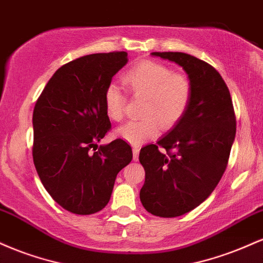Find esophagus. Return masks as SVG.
Returning <instances> with one entry per match:
<instances>
[{
    "instance_id": "esophagus-1",
    "label": "esophagus",
    "mask_w": 263,
    "mask_h": 263,
    "mask_svg": "<svg viewBox=\"0 0 263 263\" xmlns=\"http://www.w3.org/2000/svg\"><path fill=\"white\" fill-rule=\"evenodd\" d=\"M132 153H134V161H137L138 155H140V148L138 147H134L132 148Z\"/></svg>"
}]
</instances>
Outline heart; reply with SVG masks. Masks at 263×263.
Listing matches in <instances>:
<instances>
[{"instance_id": "1", "label": "heart", "mask_w": 263, "mask_h": 263, "mask_svg": "<svg viewBox=\"0 0 263 263\" xmlns=\"http://www.w3.org/2000/svg\"><path fill=\"white\" fill-rule=\"evenodd\" d=\"M123 83L135 98L144 99L141 108L143 119L116 131L117 137L134 146L155 140L161 125L163 128L174 127L185 116L193 99L192 81L161 63H140L123 75ZM104 106L112 121H121L125 116L126 96L116 84L105 89Z\"/></svg>"}]
</instances>
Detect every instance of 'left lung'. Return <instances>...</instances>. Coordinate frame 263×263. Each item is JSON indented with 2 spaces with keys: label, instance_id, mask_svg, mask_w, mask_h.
<instances>
[{
  "label": "left lung",
  "instance_id": "8db88e82",
  "mask_svg": "<svg viewBox=\"0 0 263 263\" xmlns=\"http://www.w3.org/2000/svg\"><path fill=\"white\" fill-rule=\"evenodd\" d=\"M152 55L182 66L193 85L185 116L140 152L146 172L142 205L152 215L176 218L195 209L216 188L236 135V117L230 91L215 68L186 53Z\"/></svg>",
  "mask_w": 263,
  "mask_h": 263
}]
</instances>
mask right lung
<instances>
[{
	"instance_id": "add662e5",
	"label": "right lung",
	"mask_w": 263,
	"mask_h": 263,
	"mask_svg": "<svg viewBox=\"0 0 263 263\" xmlns=\"http://www.w3.org/2000/svg\"><path fill=\"white\" fill-rule=\"evenodd\" d=\"M127 62L126 52L80 57L60 66L35 102V170L50 197L78 215L104 209L117 173L132 161L131 147L121 138L98 146L111 128L105 89Z\"/></svg>"
}]
</instances>
